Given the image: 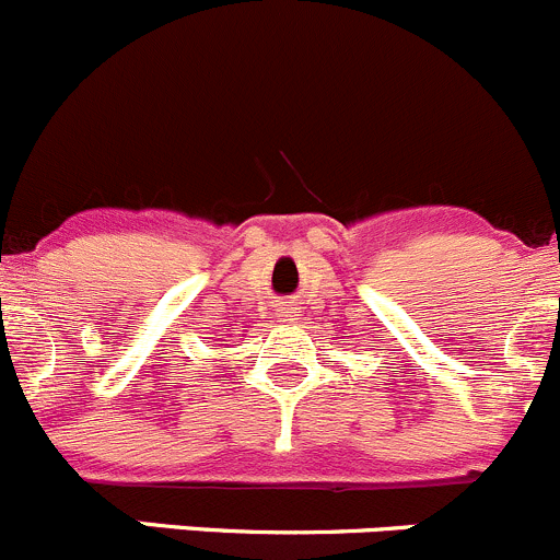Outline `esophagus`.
Instances as JSON below:
<instances>
[{
  "instance_id": "esophagus-1",
  "label": "esophagus",
  "mask_w": 560,
  "mask_h": 560,
  "mask_svg": "<svg viewBox=\"0 0 560 560\" xmlns=\"http://www.w3.org/2000/svg\"><path fill=\"white\" fill-rule=\"evenodd\" d=\"M296 313H300V311H296V307L285 305V307H280V313H277V316L283 318V322H294V318H296Z\"/></svg>"
}]
</instances>
